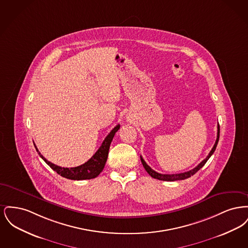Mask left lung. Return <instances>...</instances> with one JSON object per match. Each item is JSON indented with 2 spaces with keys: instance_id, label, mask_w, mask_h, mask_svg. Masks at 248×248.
<instances>
[{
  "instance_id": "1",
  "label": "left lung",
  "mask_w": 248,
  "mask_h": 248,
  "mask_svg": "<svg viewBox=\"0 0 248 248\" xmlns=\"http://www.w3.org/2000/svg\"><path fill=\"white\" fill-rule=\"evenodd\" d=\"M219 140V124H217V140L214 144V147L212 148V150L210 151L209 154L207 155V157L202 160L201 162L199 165H197L196 167H194L193 169L187 171V172H184V173H179V174H160V173H157L156 171H154V169H152L149 165L146 164V162L143 160L141 156H140V160H141L142 165L144 166L145 170L148 172V174L154 178L156 179H159V180H164V181H175V180H182V179H186L188 177H190L191 176H193L198 170H200L201 168L205 165V163L207 162V160L211 157V155L214 154V152L216 151V148L217 146V142Z\"/></svg>"
}]
</instances>
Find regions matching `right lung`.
I'll return each instance as SVG.
<instances>
[{
	"instance_id": "right-lung-1",
	"label": "right lung",
	"mask_w": 248,
	"mask_h": 248,
	"mask_svg": "<svg viewBox=\"0 0 248 248\" xmlns=\"http://www.w3.org/2000/svg\"><path fill=\"white\" fill-rule=\"evenodd\" d=\"M120 129V124L116 125L113 129L109 132L106 137L104 141L102 142L101 146L97 150V152L83 165L76 166V167H61L59 165H54L51 162L47 161L41 153L36 148L37 153L41 156V158L54 171H56L61 177L73 180H83V179H92L97 177L103 170L107 159L110 143L113 140L115 133Z\"/></svg>"
}]
</instances>
